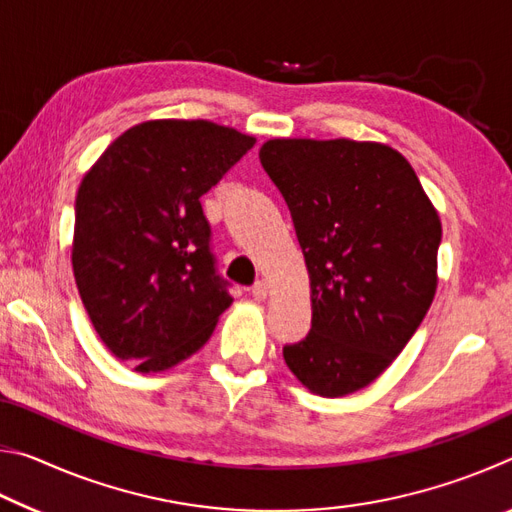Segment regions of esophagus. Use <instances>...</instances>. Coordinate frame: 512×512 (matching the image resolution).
<instances>
[{"instance_id": "34e87169", "label": "esophagus", "mask_w": 512, "mask_h": 512, "mask_svg": "<svg viewBox=\"0 0 512 512\" xmlns=\"http://www.w3.org/2000/svg\"><path fill=\"white\" fill-rule=\"evenodd\" d=\"M250 293H253L255 300H266L268 293H271V284H268L266 280H257L253 284V291H250Z\"/></svg>"}]
</instances>
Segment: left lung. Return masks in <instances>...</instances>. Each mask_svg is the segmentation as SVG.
<instances>
[{
    "label": "left lung",
    "instance_id": "obj_1",
    "mask_svg": "<svg viewBox=\"0 0 512 512\" xmlns=\"http://www.w3.org/2000/svg\"><path fill=\"white\" fill-rule=\"evenodd\" d=\"M259 160L287 201L311 282V329L284 345V361L320 397L361 391L431 307L438 212L386 144L268 140Z\"/></svg>",
    "mask_w": 512,
    "mask_h": 512
}]
</instances>
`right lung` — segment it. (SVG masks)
<instances>
[{"label": "right lung", "mask_w": 512, "mask_h": 512, "mask_svg": "<svg viewBox=\"0 0 512 512\" xmlns=\"http://www.w3.org/2000/svg\"><path fill=\"white\" fill-rule=\"evenodd\" d=\"M253 144L205 119L144 121L85 173L74 205L76 287L101 341L135 370L192 357L230 307L201 196Z\"/></svg>", "instance_id": "add662e5"}]
</instances>
